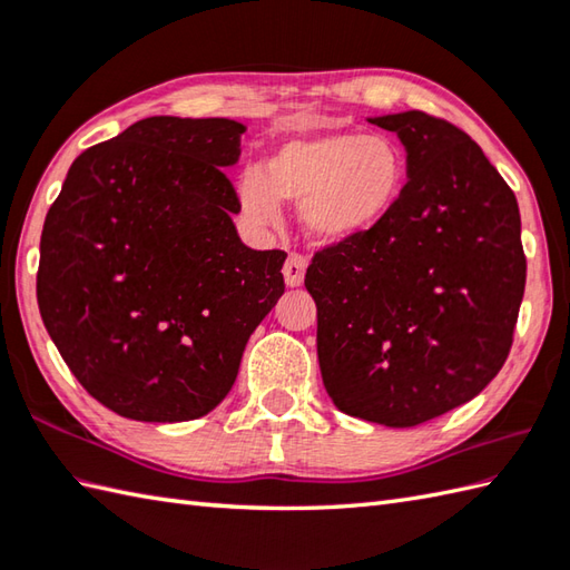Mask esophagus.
<instances>
[{
	"mask_svg": "<svg viewBox=\"0 0 570 570\" xmlns=\"http://www.w3.org/2000/svg\"><path fill=\"white\" fill-rule=\"evenodd\" d=\"M306 269H308V259L304 257V254H288L286 262H284V282L286 286H301L304 284V276H306Z\"/></svg>",
	"mask_w": 570,
	"mask_h": 570,
	"instance_id": "esophagus-1",
	"label": "esophagus"
}]
</instances>
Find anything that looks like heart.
<instances>
[{"mask_svg": "<svg viewBox=\"0 0 570 570\" xmlns=\"http://www.w3.org/2000/svg\"><path fill=\"white\" fill-rule=\"evenodd\" d=\"M404 184V151L390 137L316 129L276 144L262 171L239 178L237 203L254 225H274L282 200L298 203L306 233L337 245L380 227L402 200Z\"/></svg>", "mask_w": 570, "mask_h": 570, "instance_id": "1", "label": "heart"}]
</instances>
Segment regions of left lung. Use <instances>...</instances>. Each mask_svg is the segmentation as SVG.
Here are the masks:
<instances>
[{
  "mask_svg": "<svg viewBox=\"0 0 570 570\" xmlns=\"http://www.w3.org/2000/svg\"><path fill=\"white\" fill-rule=\"evenodd\" d=\"M367 122L406 151L402 200L372 233L318 252L306 288L333 404L406 429L470 402L502 370L527 284L522 217L451 122L419 110Z\"/></svg>",
  "mask_w": 570,
  "mask_h": 570,
  "instance_id": "left-lung-1",
  "label": "left lung"
}]
</instances>
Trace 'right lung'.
Returning <instances> with one entry per match:
<instances>
[{
  "label": "right lung",
  "mask_w": 570,
  "mask_h": 570,
  "mask_svg": "<svg viewBox=\"0 0 570 570\" xmlns=\"http://www.w3.org/2000/svg\"><path fill=\"white\" fill-rule=\"evenodd\" d=\"M245 125L147 117L82 151L46 215L36 296L48 335L100 404L190 421L223 402L284 294L282 249L239 239Z\"/></svg>",
  "instance_id": "add662e5"
}]
</instances>
